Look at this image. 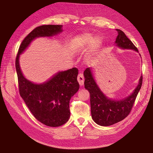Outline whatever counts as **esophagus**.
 <instances>
[{
    "mask_svg": "<svg viewBox=\"0 0 153 153\" xmlns=\"http://www.w3.org/2000/svg\"><path fill=\"white\" fill-rule=\"evenodd\" d=\"M77 80L78 82L79 85L80 86L83 85L84 84V77L82 73H80V74H78V77H77Z\"/></svg>",
    "mask_w": 153,
    "mask_h": 153,
    "instance_id": "esophagus-1",
    "label": "esophagus"
}]
</instances>
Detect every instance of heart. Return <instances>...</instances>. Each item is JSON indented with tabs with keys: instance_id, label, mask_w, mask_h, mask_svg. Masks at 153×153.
I'll list each match as a JSON object with an SVG mask.
<instances>
[{
	"instance_id": "b5f03b06",
	"label": "heart",
	"mask_w": 153,
	"mask_h": 153,
	"mask_svg": "<svg viewBox=\"0 0 153 153\" xmlns=\"http://www.w3.org/2000/svg\"><path fill=\"white\" fill-rule=\"evenodd\" d=\"M102 44V40L98 35L85 33L76 36L73 40L71 49L73 52H78L88 47V50L85 56V61L90 63L97 54Z\"/></svg>"
}]
</instances>
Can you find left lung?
Segmentation results:
<instances>
[{
	"label": "left lung",
	"mask_w": 153,
	"mask_h": 153,
	"mask_svg": "<svg viewBox=\"0 0 153 153\" xmlns=\"http://www.w3.org/2000/svg\"><path fill=\"white\" fill-rule=\"evenodd\" d=\"M118 36L114 45L122 49L139 51L134 44L119 29H116ZM140 56V54H139ZM141 57V56H140ZM85 88L90 93L92 118L97 125L107 127L117 123L127 117L132 108L137 96L143 83V76H140L138 84L133 92L121 99L108 97L101 90L94 79L92 68H88L83 73Z\"/></svg>",
	"instance_id": "obj_1"
}]
</instances>
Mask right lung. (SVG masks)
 <instances>
[{
  "instance_id": "obj_1",
  "label": "right lung",
  "mask_w": 153,
  "mask_h": 153,
  "mask_svg": "<svg viewBox=\"0 0 153 153\" xmlns=\"http://www.w3.org/2000/svg\"><path fill=\"white\" fill-rule=\"evenodd\" d=\"M62 25H52L36 27L23 40L16 58L21 97L36 120L52 127H59L70 119V101L79 89L77 68L58 71L44 82L37 83L24 76L19 57L35 39L57 35L62 31Z\"/></svg>"
}]
</instances>
